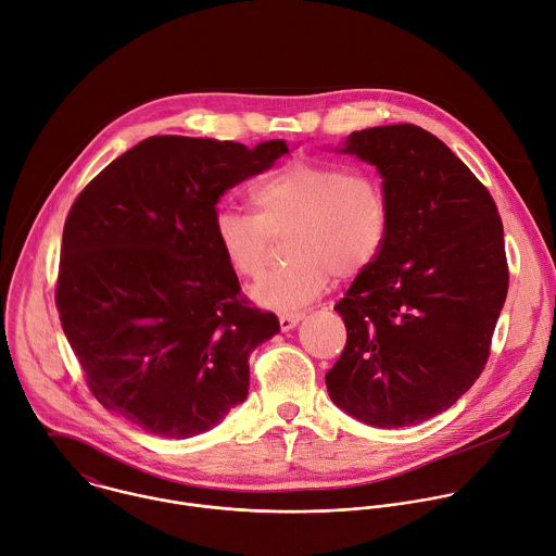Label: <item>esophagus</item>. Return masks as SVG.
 I'll use <instances>...</instances> for the list:
<instances>
[{
  "label": "esophagus",
  "mask_w": 556,
  "mask_h": 556,
  "mask_svg": "<svg viewBox=\"0 0 556 556\" xmlns=\"http://www.w3.org/2000/svg\"><path fill=\"white\" fill-rule=\"evenodd\" d=\"M303 316H305L303 312H286V314H281V316H279V327H281V331H288V329L296 327Z\"/></svg>",
  "instance_id": "34e87169"
}]
</instances>
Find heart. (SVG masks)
I'll return each instance as SVG.
<instances>
[{
	"label": "heart",
	"mask_w": 556,
	"mask_h": 556,
	"mask_svg": "<svg viewBox=\"0 0 556 556\" xmlns=\"http://www.w3.org/2000/svg\"><path fill=\"white\" fill-rule=\"evenodd\" d=\"M255 214L220 207L214 236L242 279H257L273 238L288 231V264L253 288L255 301L273 309H296L331 283L333 273L355 277L371 266L389 236L391 203L384 182L336 161L292 159L257 178L251 188Z\"/></svg>",
	"instance_id": "b5f03b06"
}]
</instances>
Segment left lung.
I'll return each mask as SVG.
<instances>
[{
    "label": "left lung",
    "mask_w": 556,
    "mask_h": 556,
    "mask_svg": "<svg viewBox=\"0 0 556 556\" xmlns=\"http://www.w3.org/2000/svg\"><path fill=\"white\" fill-rule=\"evenodd\" d=\"M342 152L378 167L391 223L378 260L333 307L346 344L327 391L362 424L417 426L484 371L508 290L502 220L473 172L419 126L355 130Z\"/></svg>",
    "instance_id": "left-lung-1"
}]
</instances>
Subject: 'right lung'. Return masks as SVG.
Wrapping results in <instances>:
<instances>
[{"instance_id":"1","label":"right lung","mask_w":556,"mask_h":556,"mask_svg":"<svg viewBox=\"0 0 556 556\" xmlns=\"http://www.w3.org/2000/svg\"><path fill=\"white\" fill-rule=\"evenodd\" d=\"M286 141L154 135L74 201L56 307L93 397L128 424L190 439L247 400L249 355L279 331L253 307L214 236L216 205Z\"/></svg>"}]
</instances>
